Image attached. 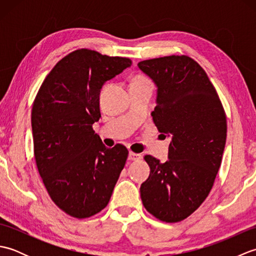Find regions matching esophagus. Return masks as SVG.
<instances>
[{
    "instance_id": "1",
    "label": "esophagus",
    "mask_w": 256,
    "mask_h": 256,
    "mask_svg": "<svg viewBox=\"0 0 256 256\" xmlns=\"http://www.w3.org/2000/svg\"><path fill=\"white\" fill-rule=\"evenodd\" d=\"M142 158V155L133 153V152H130L128 153V160H138Z\"/></svg>"
}]
</instances>
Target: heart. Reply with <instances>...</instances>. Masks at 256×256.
<instances>
[{"mask_svg":"<svg viewBox=\"0 0 256 256\" xmlns=\"http://www.w3.org/2000/svg\"><path fill=\"white\" fill-rule=\"evenodd\" d=\"M146 80H148V79H146L145 77H143V76H138V77L134 79L133 82H138V81H146Z\"/></svg>","mask_w":256,"mask_h":256,"instance_id":"obj_1","label":"heart"}]
</instances>
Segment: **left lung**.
<instances>
[{
	"label": "left lung",
	"mask_w": 256,
	"mask_h": 256,
	"mask_svg": "<svg viewBox=\"0 0 256 256\" xmlns=\"http://www.w3.org/2000/svg\"><path fill=\"white\" fill-rule=\"evenodd\" d=\"M138 66L157 86L152 116L157 130L172 138L167 162L144 156L150 172L140 184V198L155 218L179 222L199 208L214 186L226 140V112L192 58L172 55Z\"/></svg>",
	"instance_id": "obj_1"
}]
</instances>
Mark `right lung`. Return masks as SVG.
Masks as SVG:
<instances>
[{"mask_svg":"<svg viewBox=\"0 0 256 256\" xmlns=\"http://www.w3.org/2000/svg\"><path fill=\"white\" fill-rule=\"evenodd\" d=\"M131 64L130 58L77 50L46 76L32 103L38 172L55 204L74 218L106 208L128 160V148H106L92 124L101 118L102 86Z\"/></svg>","mask_w":256,"mask_h":256,"instance_id":"right-lung-1","label":"right lung"}]
</instances>
